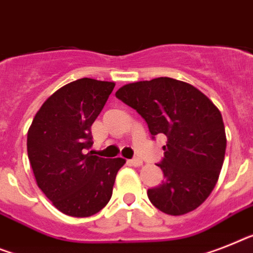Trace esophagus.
Here are the masks:
<instances>
[{"label":"esophagus","instance_id":"34e87169","mask_svg":"<svg viewBox=\"0 0 253 253\" xmlns=\"http://www.w3.org/2000/svg\"><path fill=\"white\" fill-rule=\"evenodd\" d=\"M129 164L133 167H141L142 164H143V162H142V159H139V158H134V159L129 160Z\"/></svg>","mask_w":253,"mask_h":253}]
</instances>
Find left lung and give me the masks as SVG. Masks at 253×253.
<instances>
[{
  "label": "left lung",
  "mask_w": 253,
  "mask_h": 253,
  "mask_svg": "<svg viewBox=\"0 0 253 253\" xmlns=\"http://www.w3.org/2000/svg\"><path fill=\"white\" fill-rule=\"evenodd\" d=\"M115 95L145 119L152 139L167 137L158 164L164 179L147 190L150 202L172 216L198 208L224 163L226 135L218 108L197 87L170 77L124 85Z\"/></svg>",
  "instance_id": "8db88e82"
}]
</instances>
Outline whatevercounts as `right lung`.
<instances>
[{
  "label": "right lung",
  "mask_w": 253,
  "mask_h": 253,
  "mask_svg": "<svg viewBox=\"0 0 253 253\" xmlns=\"http://www.w3.org/2000/svg\"><path fill=\"white\" fill-rule=\"evenodd\" d=\"M115 83L80 79L46 99L27 135V151L42 193L62 213L89 217L110 202L122 158L87 152L91 124L101 114Z\"/></svg>",
  "instance_id": "add662e5"
}]
</instances>
